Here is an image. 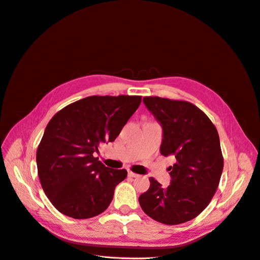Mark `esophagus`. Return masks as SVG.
I'll return each instance as SVG.
<instances>
[{"label":"esophagus","instance_id":"obj_1","mask_svg":"<svg viewBox=\"0 0 260 260\" xmlns=\"http://www.w3.org/2000/svg\"><path fill=\"white\" fill-rule=\"evenodd\" d=\"M128 175H129L130 177H139V176H140L139 174H136V173H134V172H132V171H128Z\"/></svg>","mask_w":260,"mask_h":260}]
</instances>
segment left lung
Masks as SVG:
<instances>
[{
    "instance_id": "left-lung-1",
    "label": "left lung",
    "mask_w": 260,
    "mask_h": 260,
    "mask_svg": "<svg viewBox=\"0 0 260 260\" xmlns=\"http://www.w3.org/2000/svg\"><path fill=\"white\" fill-rule=\"evenodd\" d=\"M144 103L162 126L160 153L173 155L168 168L171 184L162 188L150 177V188L139 201L148 216L165 224L195 218L207 208L223 169L219 135L211 119L187 101L145 96Z\"/></svg>"
}]
</instances>
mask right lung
<instances>
[{
  "mask_svg": "<svg viewBox=\"0 0 260 260\" xmlns=\"http://www.w3.org/2000/svg\"><path fill=\"white\" fill-rule=\"evenodd\" d=\"M140 95H92L56 112L37 151L42 188L64 215L86 219L109 207L125 169L105 167L94 157L100 143L114 142L139 108Z\"/></svg>",
  "mask_w": 260,
  "mask_h": 260,
  "instance_id": "1",
  "label": "right lung"
}]
</instances>
